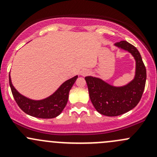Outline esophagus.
Masks as SVG:
<instances>
[{
	"label": "esophagus",
	"instance_id": "34e87169",
	"mask_svg": "<svg viewBox=\"0 0 157 157\" xmlns=\"http://www.w3.org/2000/svg\"><path fill=\"white\" fill-rule=\"evenodd\" d=\"M90 71H89L88 69H83V70H82L81 71H80V75L87 76V75H89V74H90Z\"/></svg>",
	"mask_w": 157,
	"mask_h": 157
}]
</instances>
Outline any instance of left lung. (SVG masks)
Masks as SVG:
<instances>
[{"label": "left lung", "mask_w": 157, "mask_h": 157, "mask_svg": "<svg viewBox=\"0 0 157 157\" xmlns=\"http://www.w3.org/2000/svg\"><path fill=\"white\" fill-rule=\"evenodd\" d=\"M115 45L128 51L135 59L134 80L125 86H114L97 77H85L93 106L106 116H118L134 109L141 99L147 79L146 67L138 50L126 41L116 42Z\"/></svg>", "instance_id": "1"}]
</instances>
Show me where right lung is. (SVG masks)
Wrapping results in <instances>:
<instances>
[{
    "instance_id": "1",
    "label": "right lung",
    "mask_w": 157,
    "mask_h": 157,
    "mask_svg": "<svg viewBox=\"0 0 157 157\" xmlns=\"http://www.w3.org/2000/svg\"><path fill=\"white\" fill-rule=\"evenodd\" d=\"M78 76L66 80L52 95L42 100H33L20 94L9 81L14 99L20 109L28 115L39 118H53L59 115L67 105L69 92Z\"/></svg>"
}]
</instances>
